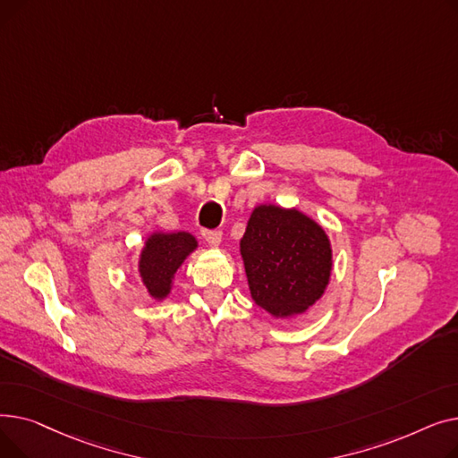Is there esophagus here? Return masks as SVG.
Returning <instances> with one entry per match:
<instances>
[{"mask_svg": "<svg viewBox=\"0 0 458 458\" xmlns=\"http://www.w3.org/2000/svg\"><path fill=\"white\" fill-rule=\"evenodd\" d=\"M202 237L206 239V243L209 247H219L223 233L219 230H202Z\"/></svg>", "mask_w": 458, "mask_h": 458, "instance_id": "obj_1", "label": "esophagus"}]
</instances>
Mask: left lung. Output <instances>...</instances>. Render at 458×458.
Returning a JSON list of instances; mask_svg holds the SVG:
<instances>
[{
	"label": "left lung",
	"mask_w": 458,
	"mask_h": 458,
	"mask_svg": "<svg viewBox=\"0 0 458 458\" xmlns=\"http://www.w3.org/2000/svg\"><path fill=\"white\" fill-rule=\"evenodd\" d=\"M239 247L250 295L271 316L304 314L323 297L332 249L327 232L302 211L256 206Z\"/></svg>",
	"instance_id": "obj_1"
}]
</instances>
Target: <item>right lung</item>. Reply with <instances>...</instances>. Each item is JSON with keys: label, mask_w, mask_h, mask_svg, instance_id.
Wrapping results in <instances>:
<instances>
[{"label": "right lung", "mask_w": 458, "mask_h": 458, "mask_svg": "<svg viewBox=\"0 0 458 458\" xmlns=\"http://www.w3.org/2000/svg\"><path fill=\"white\" fill-rule=\"evenodd\" d=\"M197 247L195 235L189 232H154L147 237L139 258V275L152 299L163 301L168 297L176 271Z\"/></svg>", "instance_id": "1"}]
</instances>
